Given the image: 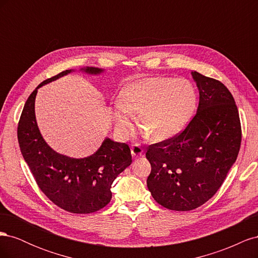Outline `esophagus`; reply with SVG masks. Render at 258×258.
<instances>
[{
  "mask_svg": "<svg viewBox=\"0 0 258 258\" xmlns=\"http://www.w3.org/2000/svg\"><path fill=\"white\" fill-rule=\"evenodd\" d=\"M131 154H132V157L138 158L140 156L143 155V148L139 144H135L131 147Z\"/></svg>",
  "mask_w": 258,
  "mask_h": 258,
  "instance_id": "esophagus-1",
  "label": "esophagus"
}]
</instances>
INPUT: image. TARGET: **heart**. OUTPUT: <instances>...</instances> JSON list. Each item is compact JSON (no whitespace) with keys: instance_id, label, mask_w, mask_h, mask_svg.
<instances>
[{"instance_id":"heart-1","label":"heart","mask_w":258,"mask_h":258,"mask_svg":"<svg viewBox=\"0 0 258 258\" xmlns=\"http://www.w3.org/2000/svg\"><path fill=\"white\" fill-rule=\"evenodd\" d=\"M196 106V91L184 79L142 77L129 83L115 105L114 118L121 134L127 135L138 114L143 134L167 140L181 131Z\"/></svg>"}]
</instances>
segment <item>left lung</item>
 Segmentation results:
<instances>
[{"instance_id":"1","label":"left lung","mask_w":258,"mask_h":258,"mask_svg":"<svg viewBox=\"0 0 258 258\" xmlns=\"http://www.w3.org/2000/svg\"><path fill=\"white\" fill-rule=\"evenodd\" d=\"M197 113L177 136L150 145L152 171L147 187L159 205L190 211L212 198L235 163L241 145L239 112L230 91L220 81L196 71Z\"/></svg>"}]
</instances>
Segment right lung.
<instances>
[{
	"label": "right lung",
	"instance_id": "add662e5",
	"mask_svg": "<svg viewBox=\"0 0 258 258\" xmlns=\"http://www.w3.org/2000/svg\"><path fill=\"white\" fill-rule=\"evenodd\" d=\"M81 71L98 75L104 70L86 67ZM73 72L66 70L41 83L23 106L18 123L21 154L41 190L59 208L76 214H88L104 208L112 199L111 186L132 162L126 143L106 138L99 150L85 158H71L54 152L45 142L35 118L37 89Z\"/></svg>",
	"mask_w": 258,
	"mask_h": 258
}]
</instances>
